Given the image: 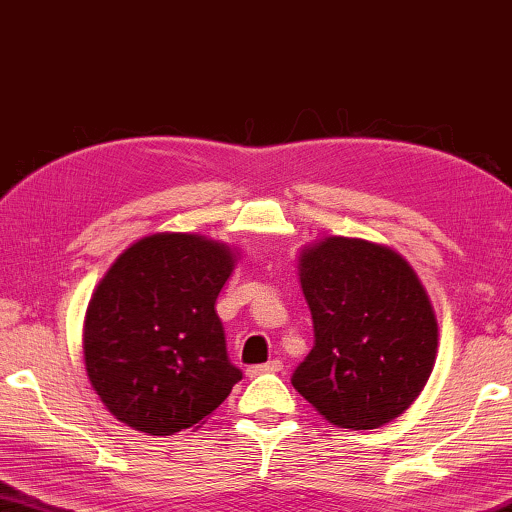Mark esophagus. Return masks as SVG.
<instances>
[{
	"instance_id": "34e87169",
	"label": "esophagus",
	"mask_w": 512,
	"mask_h": 512,
	"mask_svg": "<svg viewBox=\"0 0 512 512\" xmlns=\"http://www.w3.org/2000/svg\"><path fill=\"white\" fill-rule=\"evenodd\" d=\"M282 370V361H278V358H273V361L264 363V365H250V368L246 370L248 377H257V375H266V372H280Z\"/></svg>"
}]
</instances>
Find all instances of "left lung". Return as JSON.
<instances>
[{
    "mask_svg": "<svg viewBox=\"0 0 512 512\" xmlns=\"http://www.w3.org/2000/svg\"><path fill=\"white\" fill-rule=\"evenodd\" d=\"M301 287L315 345L292 386L333 425L391 423L437 356V319L414 269L377 243L329 236L303 253Z\"/></svg>",
    "mask_w": 512,
    "mask_h": 512,
    "instance_id": "obj_1",
    "label": "left lung"
}]
</instances>
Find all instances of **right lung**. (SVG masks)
<instances>
[{
	"label": "right lung",
	"mask_w": 512,
	"mask_h": 512,
	"mask_svg": "<svg viewBox=\"0 0 512 512\" xmlns=\"http://www.w3.org/2000/svg\"><path fill=\"white\" fill-rule=\"evenodd\" d=\"M234 259L197 234H154L105 273L87 308L85 363L121 423L165 437L220 407L243 372L227 358L216 299Z\"/></svg>",
	"instance_id": "1"
}]
</instances>
